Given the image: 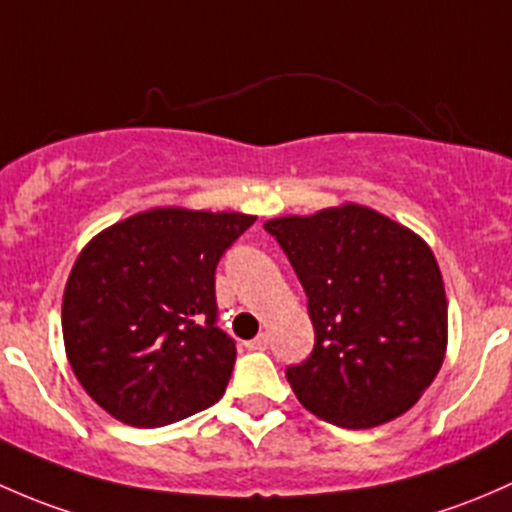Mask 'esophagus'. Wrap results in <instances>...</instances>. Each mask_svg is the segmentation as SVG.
I'll use <instances>...</instances> for the list:
<instances>
[{
    "instance_id": "34e87169",
    "label": "esophagus",
    "mask_w": 512,
    "mask_h": 512,
    "mask_svg": "<svg viewBox=\"0 0 512 512\" xmlns=\"http://www.w3.org/2000/svg\"><path fill=\"white\" fill-rule=\"evenodd\" d=\"M246 347H249V350H266V347H268V337L266 335H258L251 342H246Z\"/></svg>"
}]
</instances>
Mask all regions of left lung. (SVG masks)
Instances as JSON below:
<instances>
[{
	"instance_id": "left-lung-1",
	"label": "left lung",
	"mask_w": 512,
	"mask_h": 512,
	"mask_svg": "<svg viewBox=\"0 0 512 512\" xmlns=\"http://www.w3.org/2000/svg\"><path fill=\"white\" fill-rule=\"evenodd\" d=\"M308 298L313 352L286 370L310 414L370 429L434 382L446 352V293L429 246L360 204L263 224Z\"/></svg>"
}]
</instances>
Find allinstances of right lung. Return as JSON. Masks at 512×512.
Returning <instances> with one entry per match:
<instances>
[{"instance_id": "right-lung-1", "label": "right lung", "mask_w": 512, "mask_h": 512, "mask_svg": "<svg viewBox=\"0 0 512 512\" xmlns=\"http://www.w3.org/2000/svg\"><path fill=\"white\" fill-rule=\"evenodd\" d=\"M256 217L152 209L78 256L63 342L78 382L123 424L152 429L212 407L236 362L219 328L217 266Z\"/></svg>"}]
</instances>
